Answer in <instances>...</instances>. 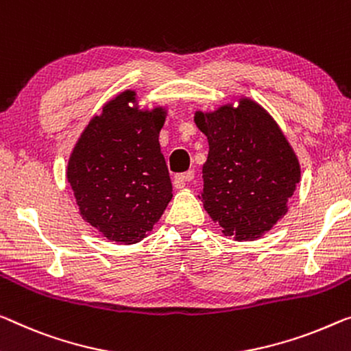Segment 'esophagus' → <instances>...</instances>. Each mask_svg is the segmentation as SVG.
<instances>
[{
	"mask_svg": "<svg viewBox=\"0 0 351 351\" xmlns=\"http://www.w3.org/2000/svg\"><path fill=\"white\" fill-rule=\"evenodd\" d=\"M194 179V171H186L183 174H179L174 177V186L176 188H183L186 185V182H191Z\"/></svg>",
	"mask_w": 351,
	"mask_h": 351,
	"instance_id": "obj_1",
	"label": "esophagus"
}]
</instances>
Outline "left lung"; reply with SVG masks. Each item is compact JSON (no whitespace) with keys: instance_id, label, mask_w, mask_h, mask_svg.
Listing matches in <instances>:
<instances>
[{"instance_id":"8db88e82","label":"left lung","mask_w":351,"mask_h":351,"mask_svg":"<svg viewBox=\"0 0 351 351\" xmlns=\"http://www.w3.org/2000/svg\"><path fill=\"white\" fill-rule=\"evenodd\" d=\"M208 139L202 202L226 237L257 240L287 213L301 169L276 121L254 100L194 112Z\"/></svg>"}]
</instances>
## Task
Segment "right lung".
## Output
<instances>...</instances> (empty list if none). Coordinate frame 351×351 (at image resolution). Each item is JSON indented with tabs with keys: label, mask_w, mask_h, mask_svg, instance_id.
<instances>
[{
	"label": "right lung",
	"mask_w": 351,
	"mask_h": 351,
	"mask_svg": "<svg viewBox=\"0 0 351 351\" xmlns=\"http://www.w3.org/2000/svg\"><path fill=\"white\" fill-rule=\"evenodd\" d=\"M166 114L163 106L139 110L136 93L123 90L89 121L75 144L67 180L80 215L106 240L141 241L172 199L158 141Z\"/></svg>",
	"instance_id": "right-lung-1"
}]
</instances>
